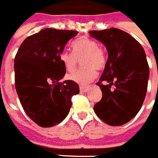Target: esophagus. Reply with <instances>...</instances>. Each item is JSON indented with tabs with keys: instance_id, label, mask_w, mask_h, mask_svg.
I'll use <instances>...</instances> for the list:
<instances>
[{
	"instance_id": "1",
	"label": "esophagus",
	"mask_w": 158,
	"mask_h": 158,
	"mask_svg": "<svg viewBox=\"0 0 158 158\" xmlns=\"http://www.w3.org/2000/svg\"><path fill=\"white\" fill-rule=\"evenodd\" d=\"M88 87H84V86H81L80 91L81 92H86L88 91Z\"/></svg>"
}]
</instances>
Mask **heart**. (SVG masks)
Masks as SVG:
<instances>
[{
  "label": "heart",
  "mask_w": 158,
  "mask_h": 158,
  "mask_svg": "<svg viewBox=\"0 0 158 158\" xmlns=\"http://www.w3.org/2000/svg\"><path fill=\"white\" fill-rule=\"evenodd\" d=\"M73 52L63 51L60 54V61L68 72L76 71L81 60L82 68L71 74L69 79L80 84L87 85L97 77L96 70H102L106 65V56L97 41L87 37L77 39L72 43Z\"/></svg>",
  "instance_id": "obj_1"
}]
</instances>
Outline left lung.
Segmentation results:
<instances>
[{
    "label": "left lung",
    "instance_id": "8db88e82",
    "mask_svg": "<svg viewBox=\"0 0 158 158\" xmlns=\"http://www.w3.org/2000/svg\"><path fill=\"white\" fill-rule=\"evenodd\" d=\"M90 35L106 47L108 58L97 86L102 97L93 109L110 126H122L138 113L149 79L145 51L128 33L117 28L91 31ZM104 81L105 85L101 84ZM114 85L112 90L111 86Z\"/></svg>",
    "mask_w": 158,
    "mask_h": 158
}]
</instances>
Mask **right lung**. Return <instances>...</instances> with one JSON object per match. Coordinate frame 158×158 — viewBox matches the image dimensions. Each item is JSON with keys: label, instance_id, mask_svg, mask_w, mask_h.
<instances>
[{"label": "right lung", "instance_id": "right-lung-1", "mask_svg": "<svg viewBox=\"0 0 158 158\" xmlns=\"http://www.w3.org/2000/svg\"><path fill=\"white\" fill-rule=\"evenodd\" d=\"M76 31L45 28L21 43L15 57V86L25 112L42 127L61 123L80 92L72 80L59 82L66 74L60 54Z\"/></svg>", "mask_w": 158, "mask_h": 158}]
</instances>
